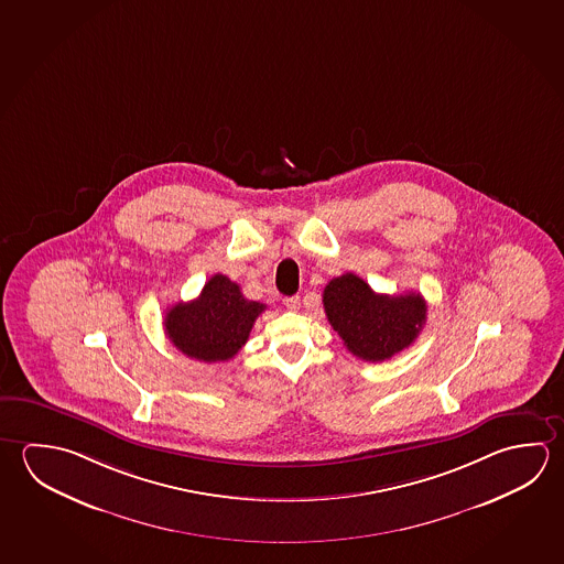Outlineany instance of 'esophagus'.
<instances>
[{
	"instance_id": "obj_1",
	"label": "esophagus",
	"mask_w": 564,
	"mask_h": 564,
	"mask_svg": "<svg viewBox=\"0 0 564 564\" xmlns=\"http://www.w3.org/2000/svg\"><path fill=\"white\" fill-rule=\"evenodd\" d=\"M283 305H285L289 311H296V308L301 306V296H285V299H283Z\"/></svg>"
}]
</instances>
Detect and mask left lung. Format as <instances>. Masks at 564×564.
I'll return each mask as SVG.
<instances>
[{
	"instance_id": "1",
	"label": "left lung",
	"mask_w": 564,
	"mask_h": 564,
	"mask_svg": "<svg viewBox=\"0 0 564 564\" xmlns=\"http://www.w3.org/2000/svg\"><path fill=\"white\" fill-rule=\"evenodd\" d=\"M323 305L328 323L345 340L348 352L366 362H382L412 345L427 311L420 293H375L355 273L328 281Z\"/></svg>"
}]
</instances>
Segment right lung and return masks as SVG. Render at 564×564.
<instances>
[{"label": "right lung", "mask_w": 564, "mask_h": 564, "mask_svg": "<svg viewBox=\"0 0 564 564\" xmlns=\"http://www.w3.org/2000/svg\"><path fill=\"white\" fill-rule=\"evenodd\" d=\"M265 311L263 303L249 301L238 283L214 275L198 299L170 306L164 330L180 352L199 362H224L248 343L253 323Z\"/></svg>", "instance_id": "obj_1"}]
</instances>
